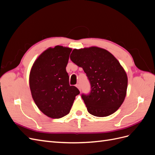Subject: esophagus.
<instances>
[{"instance_id": "1", "label": "esophagus", "mask_w": 155, "mask_h": 155, "mask_svg": "<svg viewBox=\"0 0 155 155\" xmlns=\"http://www.w3.org/2000/svg\"><path fill=\"white\" fill-rule=\"evenodd\" d=\"M76 87L79 89V90L81 91V87L80 84H79V83H78V84H76Z\"/></svg>"}]
</instances>
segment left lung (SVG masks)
Masks as SVG:
<instances>
[{"label":"left lung","mask_w":155,"mask_h":155,"mask_svg":"<svg viewBox=\"0 0 155 155\" xmlns=\"http://www.w3.org/2000/svg\"><path fill=\"white\" fill-rule=\"evenodd\" d=\"M70 58L86 73L91 92L82 94L88 112L97 117L113 114L123 104L127 76L114 55L98 47L74 49Z\"/></svg>","instance_id":"obj_1"}]
</instances>
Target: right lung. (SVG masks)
<instances>
[{
  "label": "right lung",
  "instance_id": "right-lung-1",
  "mask_svg": "<svg viewBox=\"0 0 155 155\" xmlns=\"http://www.w3.org/2000/svg\"><path fill=\"white\" fill-rule=\"evenodd\" d=\"M72 49L56 46L42 53L30 74L31 96L40 110L51 118L67 115L80 92L70 86L66 71Z\"/></svg>",
  "mask_w": 155,
  "mask_h": 155
}]
</instances>
